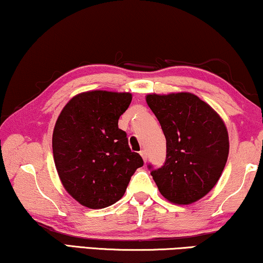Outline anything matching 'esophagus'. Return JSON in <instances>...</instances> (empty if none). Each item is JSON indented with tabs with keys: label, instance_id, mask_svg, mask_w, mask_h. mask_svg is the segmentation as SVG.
<instances>
[{
	"label": "esophagus",
	"instance_id": "esophagus-1",
	"mask_svg": "<svg viewBox=\"0 0 263 263\" xmlns=\"http://www.w3.org/2000/svg\"><path fill=\"white\" fill-rule=\"evenodd\" d=\"M140 156H142V158L144 160V162H146L147 155H146V151H145V150H142V151H140Z\"/></svg>",
	"mask_w": 263,
	"mask_h": 263
}]
</instances>
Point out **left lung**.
Here are the masks:
<instances>
[{
    "label": "left lung",
    "mask_w": 263,
    "mask_h": 263,
    "mask_svg": "<svg viewBox=\"0 0 263 263\" xmlns=\"http://www.w3.org/2000/svg\"><path fill=\"white\" fill-rule=\"evenodd\" d=\"M146 103L167 140L161 168L149 164L158 191L170 202L190 205L209 193L219 180L229 156L224 121L192 93L149 94Z\"/></svg>",
    "instance_id": "obj_1"
}]
</instances>
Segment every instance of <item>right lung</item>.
Returning a JSON list of instances; mask_svg holds the SVG:
<instances>
[{
	"mask_svg": "<svg viewBox=\"0 0 263 263\" xmlns=\"http://www.w3.org/2000/svg\"><path fill=\"white\" fill-rule=\"evenodd\" d=\"M130 93L91 90L73 96L53 128L52 150L65 191L89 209L120 200L131 176L144 164L132 153L118 120L128 108Z\"/></svg>",
	"mask_w": 263,
	"mask_h": 263,
	"instance_id": "right-lung-1",
	"label": "right lung"
}]
</instances>
